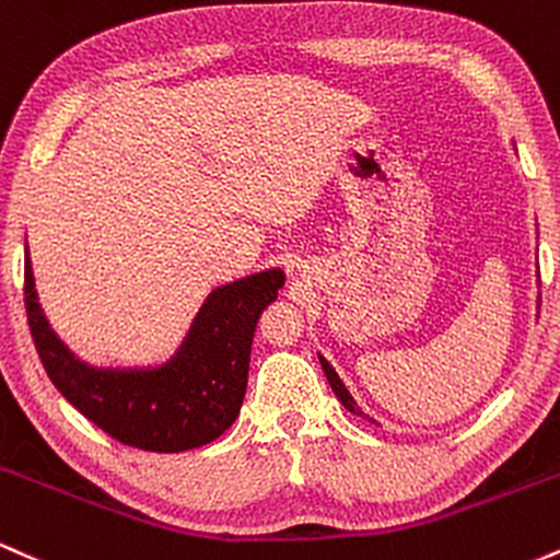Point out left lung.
Here are the masks:
<instances>
[{
  "mask_svg": "<svg viewBox=\"0 0 560 560\" xmlns=\"http://www.w3.org/2000/svg\"><path fill=\"white\" fill-rule=\"evenodd\" d=\"M318 361H320V369H324V374H326V378H329V384H331L334 395H337V397H339V402H342V405H345V408H347V410H350V413L361 416V419H363V410H361V408H358L355 397H352V395H350V389H347V387H345V382H342V378H339V374H337V371H334V365H331L329 361H326V358H324V355H320V352H318Z\"/></svg>",
  "mask_w": 560,
  "mask_h": 560,
  "instance_id": "1",
  "label": "left lung"
}]
</instances>
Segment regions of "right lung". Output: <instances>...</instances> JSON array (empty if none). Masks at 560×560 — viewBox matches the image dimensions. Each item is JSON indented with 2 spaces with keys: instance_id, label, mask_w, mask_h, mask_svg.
Returning a JSON list of instances; mask_svg holds the SVG:
<instances>
[{
  "instance_id": "1",
  "label": "right lung",
  "mask_w": 560,
  "mask_h": 560,
  "mask_svg": "<svg viewBox=\"0 0 560 560\" xmlns=\"http://www.w3.org/2000/svg\"><path fill=\"white\" fill-rule=\"evenodd\" d=\"M281 268L210 289L168 358L94 365L52 329L25 247V311L44 369L60 395L128 447L184 453L218 440L242 410L249 350L260 313L284 287Z\"/></svg>"
}]
</instances>
